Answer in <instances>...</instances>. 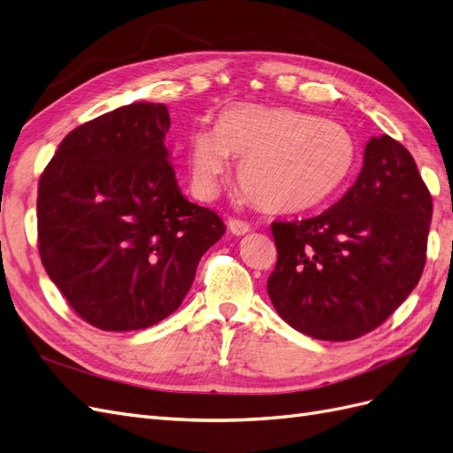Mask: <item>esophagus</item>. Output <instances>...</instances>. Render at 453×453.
Returning a JSON list of instances; mask_svg holds the SVG:
<instances>
[{
    "mask_svg": "<svg viewBox=\"0 0 453 453\" xmlns=\"http://www.w3.org/2000/svg\"><path fill=\"white\" fill-rule=\"evenodd\" d=\"M228 230L234 236H243V234H248L251 226L245 221H240V219H228Z\"/></svg>",
    "mask_w": 453,
    "mask_h": 453,
    "instance_id": "obj_1",
    "label": "esophagus"
}]
</instances>
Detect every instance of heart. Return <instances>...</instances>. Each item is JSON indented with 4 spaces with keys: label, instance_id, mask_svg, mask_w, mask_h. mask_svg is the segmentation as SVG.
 <instances>
[{
    "label": "heart",
    "instance_id": "obj_1",
    "mask_svg": "<svg viewBox=\"0 0 453 453\" xmlns=\"http://www.w3.org/2000/svg\"><path fill=\"white\" fill-rule=\"evenodd\" d=\"M230 157L240 160L238 183L266 213L318 210L346 181L355 162L351 134L333 120L291 107L232 104L215 128H198L188 142L190 181L211 198Z\"/></svg>",
    "mask_w": 453,
    "mask_h": 453
}]
</instances>
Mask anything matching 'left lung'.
<instances>
[{
	"label": "left lung",
	"instance_id": "1",
	"mask_svg": "<svg viewBox=\"0 0 453 453\" xmlns=\"http://www.w3.org/2000/svg\"><path fill=\"white\" fill-rule=\"evenodd\" d=\"M431 215L412 155L386 134L370 138L359 177L334 205L304 221L272 223L273 308L318 340L374 331L421 278Z\"/></svg>",
	"mask_w": 453,
	"mask_h": 453
}]
</instances>
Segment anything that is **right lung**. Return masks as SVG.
<instances>
[{
	"instance_id": "1",
	"label": "right lung",
	"mask_w": 453,
	"mask_h": 453,
	"mask_svg": "<svg viewBox=\"0 0 453 453\" xmlns=\"http://www.w3.org/2000/svg\"><path fill=\"white\" fill-rule=\"evenodd\" d=\"M168 130L164 104L122 105L67 134L41 173V263L79 318L102 331L166 319L226 230L183 196Z\"/></svg>"
}]
</instances>
